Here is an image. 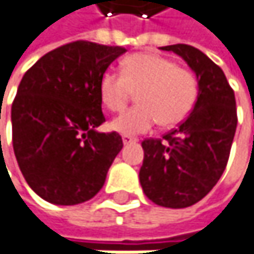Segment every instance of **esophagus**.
<instances>
[{
	"label": "esophagus",
	"instance_id": "34e87169",
	"mask_svg": "<svg viewBox=\"0 0 254 254\" xmlns=\"http://www.w3.org/2000/svg\"><path fill=\"white\" fill-rule=\"evenodd\" d=\"M134 142H137L136 137L128 136V134H124V136H123V143H124V145H130V143H134Z\"/></svg>",
	"mask_w": 254,
	"mask_h": 254
}]
</instances>
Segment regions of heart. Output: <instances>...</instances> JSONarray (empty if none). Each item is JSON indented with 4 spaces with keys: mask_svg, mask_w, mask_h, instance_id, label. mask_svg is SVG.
Wrapping results in <instances>:
<instances>
[{
    "mask_svg": "<svg viewBox=\"0 0 254 254\" xmlns=\"http://www.w3.org/2000/svg\"><path fill=\"white\" fill-rule=\"evenodd\" d=\"M195 73L157 53H134L121 64V73L106 70L100 78V97L112 112L123 111L137 96V105L117 117L111 128L121 134H142L158 121L163 127L182 123L198 99Z\"/></svg>",
    "mask_w": 254,
    "mask_h": 254,
    "instance_id": "heart-1",
    "label": "heart"
}]
</instances>
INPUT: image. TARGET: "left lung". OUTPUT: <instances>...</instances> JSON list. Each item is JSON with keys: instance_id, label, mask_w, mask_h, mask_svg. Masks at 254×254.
I'll use <instances>...</instances> for the list:
<instances>
[{"instance_id": "left-lung-1", "label": "left lung", "mask_w": 254, "mask_h": 254, "mask_svg": "<svg viewBox=\"0 0 254 254\" xmlns=\"http://www.w3.org/2000/svg\"><path fill=\"white\" fill-rule=\"evenodd\" d=\"M185 59L198 79V99L190 115L161 139H145L139 179L145 195L169 208L202 199L226 169L237 128L234 90L223 70L188 44L161 47Z\"/></svg>"}]
</instances>
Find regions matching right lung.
<instances>
[{"label": "right lung", "instance_id": "add662e5", "mask_svg": "<svg viewBox=\"0 0 254 254\" xmlns=\"http://www.w3.org/2000/svg\"><path fill=\"white\" fill-rule=\"evenodd\" d=\"M126 50L73 41L23 75L11 105L13 149L28 185L43 199L73 205L102 190L123 139L105 123L100 78Z\"/></svg>", "mask_w": 254, "mask_h": 254}]
</instances>
